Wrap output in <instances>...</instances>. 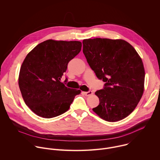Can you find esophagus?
Masks as SVG:
<instances>
[{
	"label": "esophagus",
	"instance_id": "obj_1",
	"mask_svg": "<svg viewBox=\"0 0 160 160\" xmlns=\"http://www.w3.org/2000/svg\"><path fill=\"white\" fill-rule=\"evenodd\" d=\"M83 94H84L85 96H90L93 94V92H92V91H91V90L88 91V92H83Z\"/></svg>",
	"mask_w": 160,
	"mask_h": 160
}]
</instances>
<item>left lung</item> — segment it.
Segmentation results:
<instances>
[{
  "instance_id": "obj_1",
  "label": "left lung",
  "mask_w": 160,
  "mask_h": 160,
  "mask_svg": "<svg viewBox=\"0 0 160 160\" xmlns=\"http://www.w3.org/2000/svg\"><path fill=\"white\" fill-rule=\"evenodd\" d=\"M83 52L99 79L106 82L96 91L99 104L92 110L107 122L124 119L135 109L144 90L145 71L141 58L122 39L83 40Z\"/></svg>"
}]
</instances>
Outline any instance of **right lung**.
<instances>
[{
    "instance_id": "add662e5",
    "label": "right lung",
    "mask_w": 160,
    "mask_h": 160,
    "mask_svg": "<svg viewBox=\"0 0 160 160\" xmlns=\"http://www.w3.org/2000/svg\"><path fill=\"white\" fill-rule=\"evenodd\" d=\"M80 41L49 39L35 47L22 62L18 78L25 104L37 115L51 118L70 108L81 90L60 82L68 62L81 51Z\"/></svg>"
}]
</instances>
